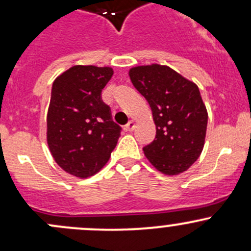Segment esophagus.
<instances>
[{
	"label": "esophagus",
	"instance_id": "obj_1",
	"mask_svg": "<svg viewBox=\"0 0 251 251\" xmlns=\"http://www.w3.org/2000/svg\"><path fill=\"white\" fill-rule=\"evenodd\" d=\"M134 127H136V124H134V121H128L127 123V125L125 126V130L127 131V132H132L134 130Z\"/></svg>",
	"mask_w": 251,
	"mask_h": 251
}]
</instances>
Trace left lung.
<instances>
[{
  "mask_svg": "<svg viewBox=\"0 0 251 251\" xmlns=\"http://www.w3.org/2000/svg\"><path fill=\"white\" fill-rule=\"evenodd\" d=\"M128 75L150 104L156 125L155 140L143 148L145 157L162 174L186 172L205 144L208 115L199 88L167 65L134 67Z\"/></svg>",
  "mask_w": 251,
  "mask_h": 251,
  "instance_id": "1",
  "label": "left lung"
}]
</instances>
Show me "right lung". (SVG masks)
Returning a JSON list of instances; mask_svg holds the SVG:
<instances>
[{
	"mask_svg": "<svg viewBox=\"0 0 251 251\" xmlns=\"http://www.w3.org/2000/svg\"><path fill=\"white\" fill-rule=\"evenodd\" d=\"M113 69L75 65L54 79L46 139L56 163L79 178L95 175L117 147L121 127L112 120L101 92Z\"/></svg>",
	"mask_w": 251,
	"mask_h": 251,
	"instance_id": "add662e5",
	"label": "right lung"
}]
</instances>
